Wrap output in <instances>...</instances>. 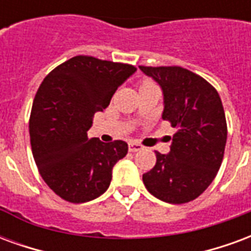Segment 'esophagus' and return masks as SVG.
Returning a JSON list of instances; mask_svg holds the SVG:
<instances>
[{
	"label": "esophagus",
	"instance_id": "1",
	"mask_svg": "<svg viewBox=\"0 0 251 251\" xmlns=\"http://www.w3.org/2000/svg\"><path fill=\"white\" fill-rule=\"evenodd\" d=\"M144 149L141 144H138V142H134V141H130L129 142V151L130 152H138V151H141Z\"/></svg>",
	"mask_w": 251,
	"mask_h": 251
}]
</instances>
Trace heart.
<instances>
[{
  "mask_svg": "<svg viewBox=\"0 0 251 251\" xmlns=\"http://www.w3.org/2000/svg\"><path fill=\"white\" fill-rule=\"evenodd\" d=\"M147 83H151V82H148V80H147V82H142V83H141V86H142V84H147Z\"/></svg>",
  "mask_w": 251,
  "mask_h": 251,
  "instance_id": "b5f03b06",
  "label": "heart"
}]
</instances>
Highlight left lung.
<instances>
[{"label":"left lung","mask_w":251,"mask_h":251,"mask_svg":"<svg viewBox=\"0 0 251 251\" xmlns=\"http://www.w3.org/2000/svg\"><path fill=\"white\" fill-rule=\"evenodd\" d=\"M140 68L163 88V120L176 129L171 152H156V165L142 181L157 199L188 203L208 188L221 168L227 140L221 97L204 77L183 67Z\"/></svg>","instance_id":"8db88e82"}]
</instances>
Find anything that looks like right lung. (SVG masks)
Here are the masks:
<instances>
[{"label": "right lung", "instance_id": "add662e5", "mask_svg": "<svg viewBox=\"0 0 251 251\" xmlns=\"http://www.w3.org/2000/svg\"><path fill=\"white\" fill-rule=\"evenodd\" d=\"M137 68L93 56L71 57L41 82L29 117L30 147L47 185L62 199L86 203L109 188L115 163L127 153L121 140L88 138L94 114L109 106Z\"/></svg>", "mask_w": 251, "mask_h": 251}]
</instances>
